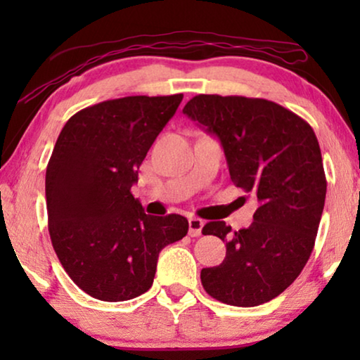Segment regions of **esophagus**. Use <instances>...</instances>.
I'll use <instances>...</instances> for the list:
<instances>
[{
  "mask_svg": "<svg viewBox=\"0 0 360 360\" xmlns=\"http://www.w3.org/2000/svg\"><path fill=\"white\" fill-rule=\"evenodd\" d=\"M203 226H205L203 219L196 218V216H191V218L188 219V229H190L188 233H190L191 238H196V236H200L201 229H203Z\"/></svg>",
  "mask_w": 360,
  "mask_h": 360,
  "instance_id": "34e87169",
  "label": "esophagus"
}]
</instances>
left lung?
<instances>
[{
	"instance_id": "obj_1",
	"label": "left lung",
	"mask_w": 360,
	"mask_h": 360,
	"mask_svg": "<svg viewBox=\"0 0 360 360\" xmlns=\"http://www.w3.org/2000/svg\"><path fill=\"white\" fill-rule=\"evenodd\" d=\"M184 112L218 137L231 180L259 201L249 228L210 221L201 233L226 243V257L201 270L210 297L257 307L295 282L313 252L326 198V175L314 131L264 98L198 95Z\"/></svg>"
}]
</instances>
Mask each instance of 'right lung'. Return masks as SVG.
<instances>
[{
	"mask_svg": "<svg viewBox=\"0 0 360 360\" xmlns=\"http://www.w3.org/2000/svg\"><path fill=\"white\" fill-rule=\"evenodd\" d=\"M184 95L126 96L65 122L46 172L49 234L62 267L103 302L146 293L165 245L188 233L180 214L150 216L131 193L155 137Z\"/></svg>",
	"mask_w": 360,
	"mask_h": 360,
	"instance_id": "right-lung-1",
	"label": "right lung"
}]
</instances>
